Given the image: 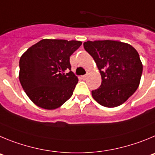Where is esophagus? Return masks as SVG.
I'll return each instance as SVG.
<instances>
[{"instance_id": "1", "label": "esophagus", "mask_w": 155, "mask_h": 155, "mask_svg": "<svg viewBox=\"0 0 155 155\" xmlns=\"http://www.w3.org/2000/svg\"><path fill=\"white\" fill-rule=\"evenodd\" d=\"M81 78H82L83 79H86V78H87V76H86V75H83V76H81Z\"/></svg>"}]
</instances>
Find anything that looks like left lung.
<instances>
[{
    "instance_id": "8db88e82",
    "label": "left lung",
    "mask_w": 155,
    "mask_h": 155,
    "mask_svg": "<svg viewBox=\"0 0 155 155\" xmlns=\"http://www.w3.org/2000/svg\"><path fill=\"white\" fill-rule=\"evenodd\" d=\"M85 50L97 63L102 78L92 96L100 105L116 107L134 93L139 86L143 65L138 52L127 43L112 40L87 41Z\"/></svg>"
}]
</instances>
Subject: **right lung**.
<instances>
[{
    "mask_svg": "<svg viewBox=\"0 0 155 155\" xmlns=\"http://www.w3.org/2000/svg\"><path fill=\"white\" fill-rule=\"evenodd\" d=\"M81 45L74 40L42 39L21 55L19 80L35 105L54 110L72 97L78 78L71 71L69 57Z\"/></svg>",
    "mask_w": 155,
    "mask_h": 155,
    "instance_id": "obj_1",
    "label": "right lung"
}]
</instances>
